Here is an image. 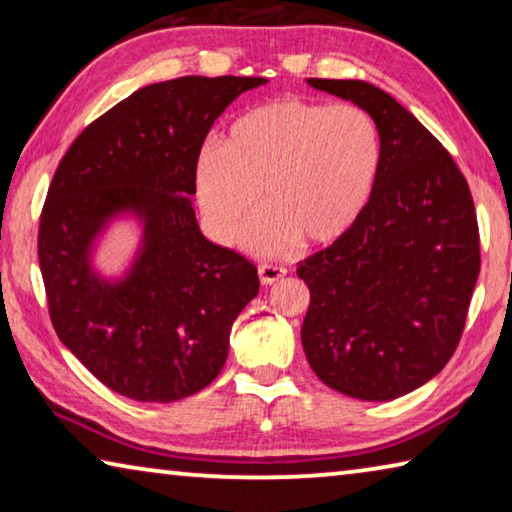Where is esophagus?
<instances>
[{
    "label": "esophagus",
    "mask_w": 512,
    "mask_h": 512,
    "mask_svg": "<svg viewBox=\"0 0 512 512\" xmlns=\"http://www.w3.org/2000/svg\"><path fill=\"white\" fill-rule=\"evenodd\" d=\"M259 280H262V284H273L280 280V277H284V273H287V268L284 266H277V264H259Z\"/></svg>",
    "instance_id": "obj_1"
}]
</instances>
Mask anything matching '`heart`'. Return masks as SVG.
Instances as JSON below:
<instances>
[{
  "instance_id": "obj_1",
  "label": "heart",
  "mask_w": 512,
  "mask_h": 512,
  "mask_svg": "<svg viewBox=\"0 0 512 512\" xmlns=\"http://www.w3.org/2000/svg\"><path fill=\"white\" fill-rule=\"evenodd\" d=\"M381 169L384 142L370 112L293 97L235 119L221 149L198 153L194 185L221 241L244 230L262 192L268 214L248 241L277 253L296 241L332 246L348 237L375 198Z\"/></svg>"
}]
</instances>
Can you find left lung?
<instances>
[{
	"label": "left lung",
	"instance_id": "1",
	"mask_svg": "<svg viewBox=\"0 0 512 512\" xmlns=\"http://www.w3.org/2000/svg\"><path fill=\"white\" fill-rule=\"evenodd\" d=\"M307 83L375 117L384 169L357 228L298 264L311 296L302 348L334 391L395 400L436 377L461 341L481 268L474 201L452 155L391 94Z\"/></svg>",
	"mask_w": 512,
	"mask_h": 512
}]
</instances>
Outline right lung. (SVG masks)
I'll return each instance as SVG.
<instances>
[{"mask_svg": "<svg viewBox=\"0 0 512 512\" xmlns=\"http://www.w3.org/2000/svg\"><path fill=\"white\" fill-rule=\"evenodd\" d=\"M259 76H183L110 108L69 146L40 216L38 259L58 339L110 391L167 404L219 375L230 329L259 291L257 266L198 228L194 167L214 119ZM143 228L127 273L103 278L107 225Z\"/></svg>", "mask_w": 512, "mask_h": 512, "instance_id": "add662e5", "label": "right lung"}]
</instances>
